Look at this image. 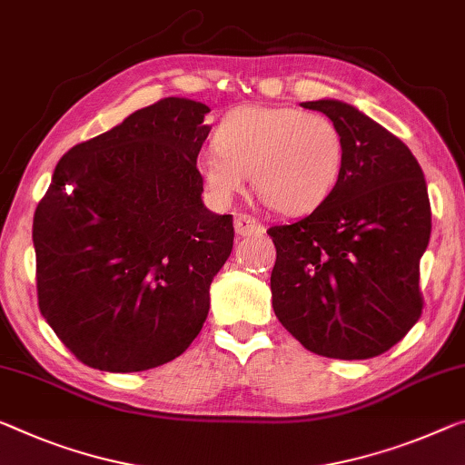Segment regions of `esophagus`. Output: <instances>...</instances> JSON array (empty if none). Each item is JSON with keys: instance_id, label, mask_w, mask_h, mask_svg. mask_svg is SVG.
I'll return each mask as SVG.
<instances>
[{"instance_id": "1", "label": "esophagus", "mask_w": 465, "mask_h": 465, "mask_svg": "<svg viewBox=\"0 0 465 465\" xmlns=\"http://www.w3.org/2000/svg\"><path fill=\"white\" fill-rule=\"evenodd\" d=\"M234 231H237L239 237H249V234H262L263 224L257 218L249 216V213H237V216H234Z\"/></svg>"}]
</instances>
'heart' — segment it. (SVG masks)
<instances>
[{
    "mask_svg": "<svg viewBox=\"0 0 465 465\" xmlns=\"http://www.w3.org/2000/svg\"><path fill=\"white\" fill-rule=\"evenodd\" d=\"M213 147L197 158V174L216 202H231L252 174L270 208L305 213L337 184L345 139L332 118L291 105H242L228 112Z\"/></svg>",
    "mask_w": 465,
    "mask_h": 465,
    "instance_id": "b5f03b06",
    "label": "heart"
}]
</instances>
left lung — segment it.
<instances>
[{
    "label": "left lung",
    "instance_id": "8db88e82",
    "mask_svg": "<svg viewBox=\"0 0 465 465\" xmlns=\"http://www.w3.org/2000/svg\"><path fill=\"white\" fill-rule=\"evenodd\" d=\"M302 105L337 123L345 163L310 216L268 231L272 307L307 351L368 360L397 345L422 313L420 257L432 228L424 173L401 139L353 105Z\"/></svg>",
    "mask_w": 465,
    "mask_h": 465
}]
</instances>
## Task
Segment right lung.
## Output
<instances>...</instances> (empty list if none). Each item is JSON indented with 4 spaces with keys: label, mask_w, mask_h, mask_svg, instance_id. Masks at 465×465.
Returning <instances> with one entry per match:
<instances>
[{
    "label": "right lung",
    "mask_w": 465,
    "mask_h": 465,
    "mask_svg": "<svg viewBox=\"0 0 465 465\" xmlns=\"http://www.w3.org/2000/svg\"><path fill=\"white\" fill-rule=\"evenodd\" d=\"M210 108L166 97L58 162L35 210L39 310L89 368L173 361L208 318L232 252V216L202 202Z\"/></svg>",
    "instance_id": "1"
}]
</instances>
